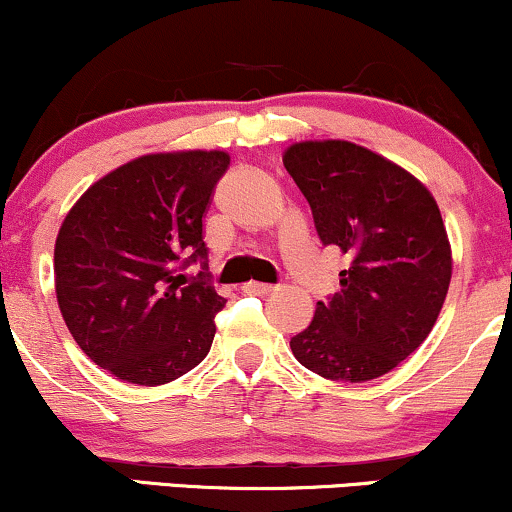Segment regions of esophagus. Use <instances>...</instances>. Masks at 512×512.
I'll return each instance as SVG.
<instances>
[{
    "mask_svg": "<svg viewBox=\"0 0 512 512\" xmlns=\"http://www.w3.org/2000/svg\"><path fill=\"white\" fill-rule=\"evenodd\" d=\"M242 290L246 292V294H273L275 290H278V287L275 285H266V282H256V280H249L246 282V285L242 287Z\"/></svg>",
    "mask_w": 512,
    "mask_h": 512,
    "instance_id": "1",
    "label": "esophagus"
}]
</instances>
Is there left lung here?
<instances>
[{
	"mask_svg": "<svg viewBox=\"0 0 512 512\" xmlns=\"http://www.w3.org/2000/svg\"><path fill=\"white\" fill-rule=\"evenodd\" d=\"M282 162L321 242L352 258L292 354L328 381H374L429 338L446 302L453 251L436 198L398 162L340 138L292 143Z\"/></svg>",
	"mask_w": 512,
	"mask_h": 512,
	"instance_id": "obj_1",
	"label": "left lung"
}]
</instances>
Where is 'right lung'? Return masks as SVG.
<instances>
[{
  "label": "right lung",
  "instance_id": "add662e5",
  "mask_svg": "<svg viewBox=\"0 0 512 512\" xmlns=\"http://www.w3.org/2000/svg\"><path fill=\"white\" fill-rule=\"evenodd\" d=\"M225 150L134 158L90 184L54 242V292L76 345L119 381L165 386L206 359L225 297L177 263L206 258ZM189 261H184V266Z\"/></svg>",
  "mask_w": 512,
  "mask_h": 512
}]
</instances>
